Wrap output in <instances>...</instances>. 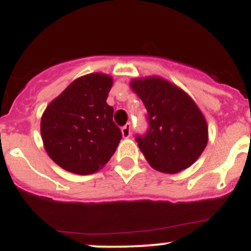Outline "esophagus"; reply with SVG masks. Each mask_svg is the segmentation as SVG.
Returning a JSON list of instances; mask_svg holds the SVG:
<instances>
[{"instance_id": "34e87169", "label": "esophagus", "mask_w": 251, "mask_h": 251, "mask_svg": "<svg viewBox=\"0 0 251 251\" xmlns=\"http://www.w3.org/2000/svg\"><path fill=\"white\" fill-rule=\"evenodd\" d=\"M122 134H123L124 138L130 137V134H132V126H130V123H127L126 126L122 127Z\"/></svg>"}]
</instances>
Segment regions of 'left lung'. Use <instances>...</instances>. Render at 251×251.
Here are the masks:
<instances>
[{
    "mask_svg": "<svg viewBox=\"0 0 251 251\" xmlns=\"http://www.w3.org/2000/svg\"><path fill=\"white\" fill-rule=\"evenodd\" d=\"M147 109L148 129L138 147L154 170L177 174L194 163L207 145L205 117L182 89L158 76L130 83Z\"/></svg>",
    "mask_w": 251,
    "mask_h": 251,
    "instance_id": "obj_1",
    "label": "left lung"
}]
</instances>
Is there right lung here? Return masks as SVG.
Segmentation results:
<instances>
[{
    "instance_id": "1",
    "label": "right lung",
    "mask_w": 251,
    "mask_h": 251,
    "mask_svg": "<svg viewBox=\"0 0 251 251\" xmlns=\"http://www.w3.org/2000/svg\"><path fill=\"white\" fill-rule=\"evenodd\" d=\"M112 85L109 75H84L73 81L44 112V147L64 170L92 175L114 154L122 132L113 122V106L106 104Z\"/></svg>"
}]
</instances>
